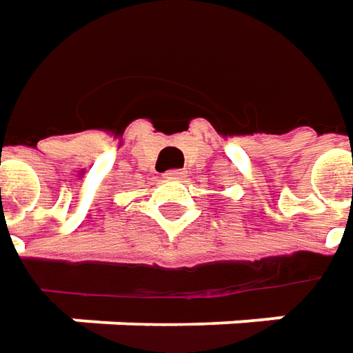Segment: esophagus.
I'll return each mask as SVG.
<instances>
[{
  "mask_svg": "<svg viewBox=\"0 0 353 353\" xmlns=\"http://www.w3.org/2000/svg\"><path fill=\"white\" fill-rule=\"evenodd\" d=\"M183 174H185V172H183V170H176V168H172V170H166V172H164V176H166V179H181Z\"/></svg>",
  "mask_w": 353,
  "mask_h": 353,
  "instance_id": "34e87169",
  "label": "esophagus"
}]
</instances>
